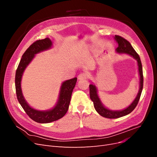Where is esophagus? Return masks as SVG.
Returning <instances> with one entry per match:
<instances>
[{
	"label": "esophagus",
	"instance_id": "1",
	"mask_svg": "<svg viewBox=\"0 0 157 157\" xmlns=\"http://www.w3.org/2000/svg\"><path fill=\"white\" fill-rule=\"evenodd\" d=\"M78 78L79 80H82V79H86L87 78H88V73H85V72H83V73H80L78 76Z\"/></svg>",
	"mask_w": 157,
	"mask_h": 157
}]
</instances>
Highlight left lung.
<instances>
[{"mask_svg":"<svg viewBox=\"0 0 157 157\" xmlns=\"http://www.w3.org/2000/svg\"><path fill=\"white\" fill-rule=\"evenodd\" d=\"M115 39L117 43L118 44V48L116 49V51L118 53L128 54L134 57V58L137 61L140 76V86L138 94H137L134 101L132 103V104L129 107H128L126 109H124V110L122 111H111L109 110V109H107L105 107H104L103 105H102L100 99H99L98 97V95L97 93V88L96 86L93 84H90V99H91V100L94 103V106L95 109H96V111L101 116L107 118H120L121 117L128 115V114H130L131 112L134 111V109L137 106V103H138L144 86L143 69H142L141 61L139 55L137 54V52L135 51L134 48H133L132 46L129 42V41H128L126 39H124V38L118 35H115Z\"/></svg>","mask_w":157,"mask_h":157,"instance_id":"left-lung-1","label":"left lung"}]
</instances>
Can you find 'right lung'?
<instances>
[{"instance_id":"1","label":"right lung","mask_w":157,"mask_h":157,"mask_svg":"<svg viewBox=\"0 0 157 157\" xmlns=\"http://www.w3.org/2000/svg\"><path fill=\"white\" fill-rule=\"evenodd\" d=\"M52 44V41L48 38L38 40L33 42L23 54L16 72L15 85L17 100L27 115L32 120L39 123L54 122L62 118L65 115L68 111L71 95L77 80V78L75 77L63 82L61 87L58 102L56 107L51 110L46 111H37L28 105L23 96L21 89V80L23 73L36 54L49 49Z\"/></svg>"}]
</instances>
